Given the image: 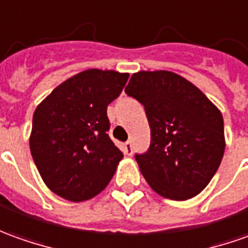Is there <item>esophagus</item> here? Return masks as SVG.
<instances>
[{"instance_id": "esophagus-1", "label": "esophagus", "mask_w": 248, "mask_h": 248, "mask_svg": "<svg viewBox=\"0 0 248 248\" xmlns=\"http://www.w3.org/2000/svg\"><path fill=\"white\" fill-rule=\"evenodd\" d=\"M123 151L125 155H132V144H131V141H125L124 144H123Z\"/></svg>"}]
</instances>
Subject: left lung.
<instances>
[{
	"instance_id": "obj_1",
	"label": "left lung",
	"mask_w": 248,
	"mask_h": 248,
	"mask_svg": "<svg viewBox=\"0 0 248 248\" xmlns=\"http://www.w3.org/2000/svg\"><path fill=\"white\" fill-rule=\"evenodd\" d=\"M125 93L144 105L151 128L148 150L135 154L148 185L170 200L197 196L224 155L220 110L192 82L171 71L135 73Z\"/></svg>"
}]
</instances>
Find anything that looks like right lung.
Wrapping results in <instances>:
<instances>
[{"mask_svg": "<svg viewBox=\"0 0 248 248\" xmlns=\"http://www.w3.org/2000/svg\"><path fill=\"white\" fill-rule=\"evenodd\" d=\"M129 74L90 69L55 88L36 108L30 147L43 181L62 199L79 202L102 192L123 153L109 138L107 108Z\"/></svg>", "mask_w": 248, "mask_h": 248, "instance_id": "add662e5", "label": "right lung"}]
</instances>
